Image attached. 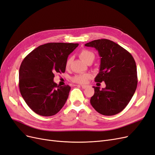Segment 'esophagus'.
Returning a JSON list of instances; mask_svg holds the SVG:
<instances>
[{"label":"esophagus","instance_id":"1","mask_svg":"<svg viewBox=\"0 0 155 155\" xmlns=\"http://www.w3.org/2000/svg\"><path fill=\"white\" fill-rule=\"evenodd\" d=\"M81 88H83V89H85V88H87V87H88V86H87V85H81Z\"/></svg>","mask_w":155,"mask_h":155}]
</instances>
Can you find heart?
<instances>
[{
  "mask_svg": "<svg viewBox=\"0 0 155 155\" xmlns=\"http://www.w3.org/2000/svg\"><path fill=\"white\" fill-rule=\"evenodd\" d=\"M79 57L81 59H83L84 61L87 63V64L88 63H92L93 61L95 59V54L92 52V51L87 50V49H83L80 51V52L79 54ZM70 62H71V59H68L66 62V67H68L70 64ZM91 78V75L89 74H77L73 78L72 80L78 83L79 84H83L85 83L88 79Z\"/></svg>",
  "mask_w": 155,
  "mask_h": 155,
  "instance_id": "b5f03b06",
  "label": "heart"
}]
</instances>
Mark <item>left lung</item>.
<instances>
[{"instance_id": "left-lung-1", "label": "left lung", "mask_w": 155, "mask_h": 155, "mask_svg": "<svg viewBox=\"0 0 155 155\" xmlns=\"http://www.w3.org/2000/svg\"><path fill=\"white\" fill-rule=\"evenodd\" d=\"M85 45L99 52L100 69L95 81H104L106 85L101 90L93 87L94 94L91 98V104L101 114H118L128 105L137 87L135 61L127 50L109 39H97Z\"/></svg>"}]
</instances>
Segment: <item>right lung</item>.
Wrapping results in <instances>:
<instances>
[{
	"label": "right lung",
	"instance_id": "add662e5",
	"mask_svg": "<svg viewBox=\"0 0 155 155\" xmlns=\"http://www.w3.org/2000/svg\"><path fill=\"white\" fill-rule=\"evenodd\" d=\"M78 43H49L26 55L19 68V90L26 104L36 114L51 116L62 109L70 87L54 82L55 73H64L68 55Z\"/></svg>",
	"mask_w": 155,
	"mask_h": 155
}]
</instances>
